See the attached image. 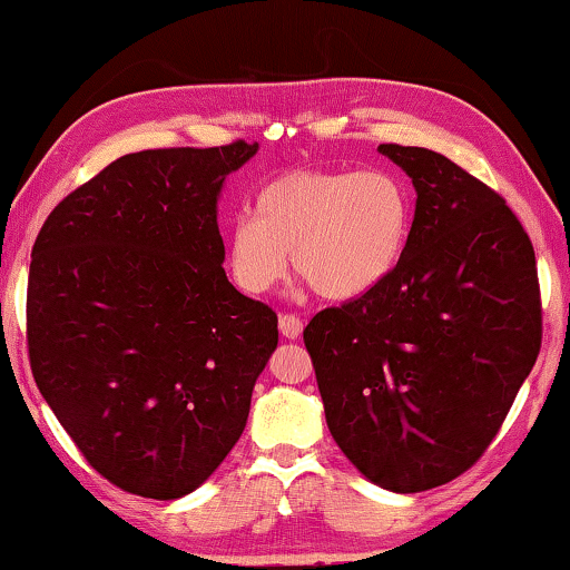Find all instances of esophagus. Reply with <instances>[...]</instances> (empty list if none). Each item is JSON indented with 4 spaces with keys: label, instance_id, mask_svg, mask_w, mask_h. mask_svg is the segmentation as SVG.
I'll list each match as a JSON object with an SVG mask.
<instances>
[{
    "label": "esophagus",
    "instance_id": "34e87169",
    "mask_svg": "<svg viewBox=\"0 0 570 570\" xmlns=\"http://www.w3.org/2000/svg\"><path fill=\"white\" fill-rule=\"evenodd\" d=\"M278 327H282L284 338L294 341V338H299V335H302V320L296 315H288V312H286V315L278 317Z\"/></svg>",
    "mask_w": 570,
    "mask_h": 570
}]
</instances>
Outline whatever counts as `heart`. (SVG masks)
Here are the masks:
<instances>
[{
  "instance_id": "obj_1",
  "label": "heart",
  "mask_w": 570,
  "mask_h": 570,
  "mask_svg": "<svg viewBox=\"0 0 570 570\" xmlns=\"http://www.w3.org/2000/svg\"><path fill=\"white\" fill-rule=\"evenodd\" d=\"M405 180L384 167L294 170L255 198V219L239 216L227 261L245 292L274 288L294 266L320 296L358 299L392 274L411 235Z\"/></svg>"
}]
</instances>
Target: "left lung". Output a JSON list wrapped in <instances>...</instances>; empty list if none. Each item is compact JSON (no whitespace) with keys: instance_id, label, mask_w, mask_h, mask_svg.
<instances>
[{"instance_id":"left-lung-1","label":"left lung","mask_w":570,"mask_h":570,"mask_svg":"<svg viewBox=\"0 0 570 570\" xmlns=\"http://www.w3.org/2000/svg\"><path fill=\"white\" fill-rule=\"evenodd\" d=\"M415 188L405 250L304 346L327 429L392 493L444 485L499 434L542 341L534 250L507 202L439 151L380 144Z\"/></svg>"}]
</instances>
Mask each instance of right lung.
Returning <instances> with one entry per match:
<instances>
[{"label":"right lung","instance_id":"1","mask_svg":"<svg viewBox=\"0 0 570 570\" xmlns=\"http://www.w3.org/2000/svg\"><path fill=\"white\" fill-rule=\"evenodd\" d=\"M258 144L147 149L48 214L30 255L36 384L85 460L183 499L243 436L278 317L224 274L219 196Z\"/></svg>","mask_w":570,"mask_h":570}]
</instances>
